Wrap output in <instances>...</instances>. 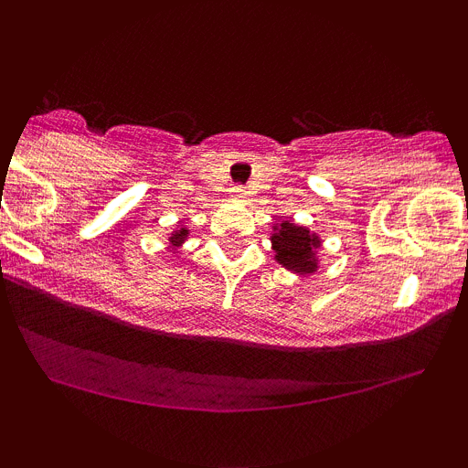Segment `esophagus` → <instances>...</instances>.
I'll return each instance as SVG.
<instances>
[{"label":"esophagus","mask_w":468,"mask_h":468,"mask_svg":"<svg viewBox=\"0 0 468 468\" xmlns=\"http://www.w3.org/2000/svg\"><path fill=\"white\" fill-rule=\"evenodd\" d=\"M230 193H233L235 200H244V197L249 196V191H246V186H244V185H235L233 189H230Z\"/></svg>","instance_id":"1"}]
</instances>
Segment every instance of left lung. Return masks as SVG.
Here are the masks:
<instances>
[{"mask_svg":"<svg viewBox=\"0 0 468 468\" xmlns=\"http://www.w3.org/2000/svg\"><path fill=\"white\" fill-rule=\"evenodd\" d=\"M277 233L272 235V249H275V260L282 266L297 272H313L316 268L314 250L319 246L316 235H310L308 229L294 227L290 219L275 227Z\"/></svg>","mask_w":468,"mask_h":468,"instance_id":"8db88e82","label":"left lung"}]
</instances>
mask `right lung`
<instances>
[{"instance_id": "add662e5", "label": "right lung", "mask_w": 468, "mask_h": 468, "mask_svg": "<svg viewBox=\"0 0 468 468\" xmlns=\"http://www.w3.org/2000/svg\"><path fill=\"white\" fill-rule=\"evenodd\" d=\"M185 238H186V229H180L178 233H174V238H171V241H174V244H182V241H185Z\"/></svg>"}]
</instances>
